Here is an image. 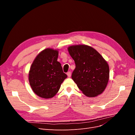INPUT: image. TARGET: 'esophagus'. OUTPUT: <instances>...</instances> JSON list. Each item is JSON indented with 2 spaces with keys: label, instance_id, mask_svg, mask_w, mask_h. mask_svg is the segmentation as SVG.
<instances>
[{
  "label": "esophagus",
  "instance_id": "1",
  "mask_svg": "<svg viewBox=\"0 0 135 135\" xmlns=\"http://www.w3.org/2000/svg\"><path fill=\"white\" fill-rule=\"evenodd\" d=\"M67 75L68 77H70L71 76V72L69 71L67 73Z\"/></svg>",
  "mask_w": 135,
  "mask_h": 135
}]
</instances>
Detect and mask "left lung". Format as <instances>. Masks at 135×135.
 Returning a JSON list of instances; mask_svg holds the SVG:
<instances>
[{
    "instance_id": "1",
    "label": "left lung",
    "mask_w": 135,
    "mask_h": 135,
    "mask_svg": "<svg viewBox=\"0 0 135 135\" xmlns=\"http://www.w3.org/2000/svg\"><path fill=\"white\" fill-rule=\"evenodd\" d=\"M75 64L71 78L84 95L95 97L103 93L109 79L108 62L95 49L84 44L68 48Z\"/></svg>"
}]
</instances>
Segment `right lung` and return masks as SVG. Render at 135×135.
<instances>
[{
  "mask_svg": "<svg viewBox=\"0 0 135 135\" xmlns=\"http://www.w3.org/2000/svg\"><path fill=\"white\" fill-rule=\"evenodd\" d=\"M59 50L46 48L36 56L28 73L32 90L43 99L55 96L61 83L67 78L61 64L57 61Z\"/></svg>",
  "mask_w": 135,
  "mask_h": 135,
  "instance_id": "add662e5",
  "label": "right lung"
}]
</instances>
